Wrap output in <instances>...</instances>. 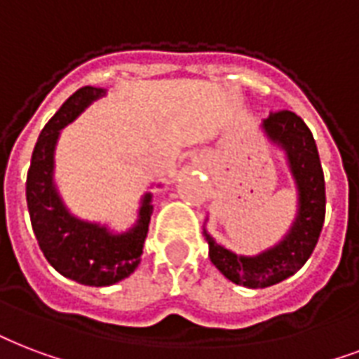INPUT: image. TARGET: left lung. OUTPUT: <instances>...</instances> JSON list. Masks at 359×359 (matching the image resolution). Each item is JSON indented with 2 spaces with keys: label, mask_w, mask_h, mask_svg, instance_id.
Wrapping results in <instances>:
<instances>
[{
  "label": "left lung",
  "mask_w": 359,
  "mask_h": 359,
  "mask_svg": "<svg viewBox=\"0 0 359 359\" xmlns=\"http://www.w3.org/2000/svg\"><path fill=\"white\" fill-rule=\"evenodd\" d=\"M262 131L284 152L297 190V215L288 233L264 252L241 256L203 229L210 262L228 280L245 288H267L297 273L318 243L325 216L324 171L307 124L292 111H278L262 122Z\"/></svg>",
  "instance_id": "8db88e82"
}]
</instances>
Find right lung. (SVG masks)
Masks as SVG:
<instances>
[{
  "instance_id": "obj_1",
  "label": "right lung",
  "mask_w": 359,
  "mask_h": 359,
  "mask_svg": "<svg viewBox=\"0 0 359 359\" xmlns=\"http://www.w3.org/2000/svg\"><path fill=\"white\" fill-rule=\"evenodd\" d=\"M105 94V88L84 86L60 107L35 143L26 180L29 220L46 262L65 278L95 288L124 280L141 264L154 209L152 194L147 191L141 199L137 222L128 231L114 233L105 224L71 215L56 188L54 150L60 131Z\"/></svg>"
}]
</instances>
